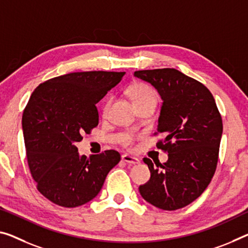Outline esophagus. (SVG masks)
I'll use <instances>...</instances> for the list:
<instances>
[{"label":"esophagus","instance_id":"1","mask_svg":"<svg viewBox=\"0 0 248 248\" xmlns=\"http://www.w3.org/2000/svg\"><path fill=\"white\" fill-rule=\"evenodd\" d=\"M122 161L127 163V164H133V165H135V164H139L140 163V159L134 157V156H131V155H127V154H124L122 156Z\"/></svg>","mask_w":248,"mask_h":248}]
</instances>
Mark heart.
<instances>
[{
	"label": "heart",
	"mask_w": 248,
	"mask_h": 248,
	"mask_svg": "<svg viewBox=\"0 0 248 248\" xmlns=\"http://www.w3.org/2000/svg\"><path fill=\"white\" fill-rule=\"evenodd\" d=\"M127 93L135 105L139 104L140 102L147 100V98H151V97L155 98L154 90L152 89L150 85H147L145 83H142V82L133 83V84L128 87ZM111 101H112L111 98H108V100L105 102L104 106H103V113L104 114L108 112L109 104H111ZM137 139H139V135L137 134H134V133H127V134H125L123 136V139L121 140V144L124 147L132 148L135 145V142L137 140Z\"/></svg>",
	"instance_id": "heart-1"
}]
</instances>
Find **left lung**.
<instances>
[{"instance_id": "left-lung-1", "label": "left lung", "mask_w": 248, "mask_h": 248, "mask_svg": "<svg viewBox=\"0 0 248 248\" xmlns=\"http://www.w3.org/2000/svg\"><path fill=\"white\" fill-rule=\"evenodd\" d=\"M162 96L156 147L169 153V161L143 159L151 180L140 186L144 200L164 211L180 209L202 195L218 162L222 115L204 84L175 68L136 71Z\"/></svg>"}]
</instances>
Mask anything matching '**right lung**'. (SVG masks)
<instances>
[{
    "mask_svg": "<svg viewBox=\"0 0 248 248\" xmlns=\"http://www.w3.org/2000/svg\"><path fill=\"white\" fill-rule=\"evenodd\" d=\"M124 74L74 72L41 83L32 93L22 116L26 158L37 190L52 203L71 208L93 200L121 161L115 150L79 156L75 143L97 126L95 105Z\"/></svg>",
    "mask_w": 248,
    "mask_h": 248,
    "instance_id": "add662e5",
    "label": "right lung"
}]
</instances>
